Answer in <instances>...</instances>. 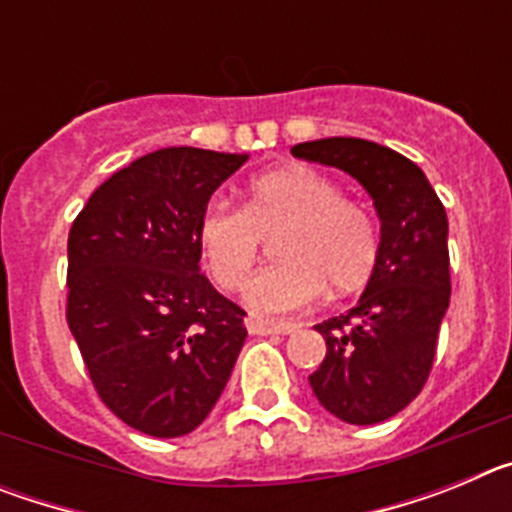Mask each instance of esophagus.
Instances as JSON below:
<instances>
[{"label":"esophagus","mask_w":512,"mask_h":512,"mask_svg":"<svg viewBox=\"0 0 512 512\" xmlns=\"http://www.w3.org/2000/svg\"><path fill=\"white\" fill-rule=\"evenodd\" d=\"M246 328L251 336H289V333H295L300 325L297 323H269V320H261V318H248Z\"/></svg>","instance_id":"obj_1"}]
</instances>
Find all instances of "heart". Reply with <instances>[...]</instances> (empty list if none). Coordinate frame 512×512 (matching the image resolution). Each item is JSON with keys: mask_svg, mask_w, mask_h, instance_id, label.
I'll list each match as a JSON object with an SVG mask.
<instances>
[{"mask_svg": "<svg viewBox=\"0 0 512 512\" xmlns=\"http://www.w3.org/2000/svg\"><path fill=\"white\" fill-rule=\"evenodd\" d=\"M277 236L282 259L251 279L246 302L259 315H282L359 289L377 269L379 225L341 184L312 166L292 164L256 176L243 210L212 202L202 212L197 241L210 277L223 289L246 282L264 238Z\"/></svg>", "mask_w": 512, "mask_h": 512, "instance_id": "heart-1", "label": "heart"}]
</instances>
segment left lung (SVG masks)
Listing matches in <instances>:
<instances>
[{
    "label": "left lung",
    "instance_id": "obj_1",
    "mask_svg": "<svg viewBox=\"0 0 512 512\" xmlns=\"http://www.w3.org/2000/svg\"><path fill=\"white\" fill-rule=\"evenodd\" d=\"M292 156L354 176L382 223L364 295L346 315L315 325L328 351L310 374L330 415L351 425L382 423L408 408L431 374L451 297L446 210L410 158L372 140H307Z\"/></svg>",
    "mask_w": 512,
    "mask_h": 512
}]
</instances>
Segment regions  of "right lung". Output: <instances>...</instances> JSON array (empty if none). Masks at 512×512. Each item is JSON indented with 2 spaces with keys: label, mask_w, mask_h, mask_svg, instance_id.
Returning <instances> with one entry per match:
<instances>
[{
  "label": "right lung",
  "mask_w": 512,
  "mask_h": 512,
  "mask_svg": "<svg viewBox=\"0 0 512 512\" xmlns=\"http://www.w3.org/2000/svg\"><path fill=\"white\" fill-rule=\"evenodd\" d=\"M246 153L161 148L94 189L69 233V302L94 390L156 438L192 433L246 341V312L200 274L202 212Z\"/></svg>",
  "instance_id": "1"
}]
</instances>
